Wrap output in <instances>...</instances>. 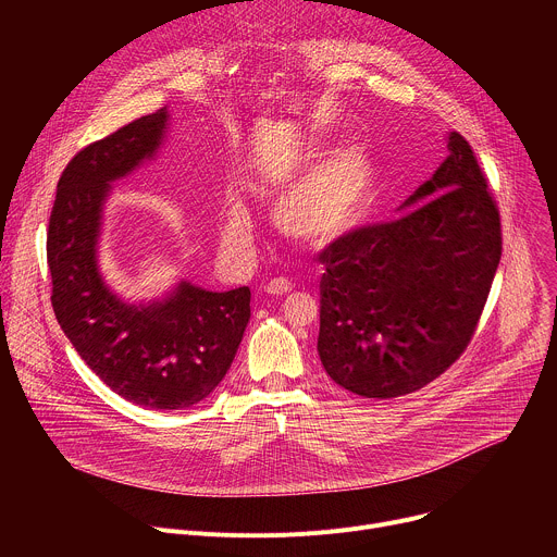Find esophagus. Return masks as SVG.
I'll return each mask as SVG.
<instances>
[{
  "label": "esophagus",
  "instance_id": "obj_1",
  "mask_svg": "<svg viewBox=\"0 0 557 557\" xmlns=\"http://www.w3.org/2000/svg\"><path fill=\"white\" fill-rule=\"evenodd\" d=\"M264 290H267L269 295H286V293L293 290V284H290L288 280H284V277H275V280H271V282L264 286Z\"/></svg>",
  "mask_w": 557,
  "mask_h": 557
}]
</instances>
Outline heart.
<instances>
[{
    "label": "heart",
    "instance_id": "1",
    "mask_svg": "<svg viewBox=\"0 0 557 557\" xmlns=\"http://www.w3.org/2000/svg\"><path fill=\"white\" fill-rule=\"evenodd\" d=\"M374 191V165L359 145L329 151L277 205V224L290 240L322 249L346 237L366 215ZM251 222L243 209L228 220L233 243H247Z\"/></svg>",
    "mask_w": 557,
    "mask_h": 557
}]
</instances>
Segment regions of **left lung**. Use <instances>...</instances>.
<instances>
[{
  "instance_id": "8db88e82",
  "label": "left lung",
  "mask_w": 557,
  "mask_h": 557,
  "mask_svg": "<svg viewBox=\"0 0 557 557\" xmlns=\"http://www.w3.org/2000/svg\"><path fill=\"white\" fill-rule=\"evenodd\" d=\"M449 156L389 222L320 253L317 352L335 383L392 399L441 376L479 326L503 256L500 213L471 145Z\"/></svg>"
}]
</instances>
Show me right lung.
Instances as JSON below:
<instances>
[{"instance_id":"1","label":"right lung","mask_w":557,"mask_h":557,"mask_svg":"<svg viewBox=\"0 0 557 557\" xmlns=\"http://www.w3.org/2000/svg\"><path fill=\"white\" fill-rule=\"evenodd\" d=\"M168 110L140 116L84 147L63 170L48 224L57 322L90 370L147 410H183L215 389L251 317V290L181 282L165 299L125 304L99 269L103 202L114 181L151 161Z\"/></svg>"}]
</instances>
